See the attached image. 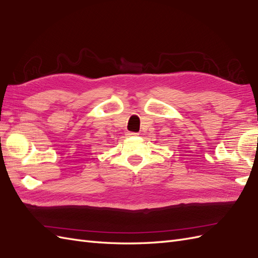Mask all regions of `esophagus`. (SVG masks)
<instances>
[{"label":"esophagus","mask_w":258,"mask_h":258,"mask_svg":"<svg viewBox=\"0 0 258 258\" xmlns=\"http://www.w3.org/2000/svg\"><path fill=\"white\" fill-rule=\"evenodd\" d=\"M139 134H137V133H125V136L127 137H133V136H138Z\"/></svg>","instance_id":"1"}]
</instances>
